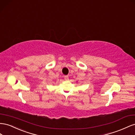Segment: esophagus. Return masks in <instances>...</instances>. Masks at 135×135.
Returning <instances> with one entry per match:
<instances>
[{
  "instance_id": "1",
  "label": "esophagus",
  "mask_w": 135,
  "mask_h": 135,
  "mask_svg": "<svg viewBox=\"0 0 135 135\" xmlns=\"http://www.w3.org/2000/svg\"><path fill=\"white\" fill-rule=\"evenodd\" d=\"M68 79H69V78H68V75L64 76V79H65V80H68Z\"/></svg>"
}]
</instances>
